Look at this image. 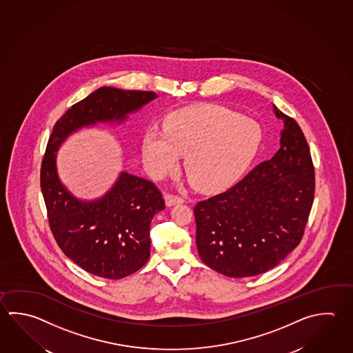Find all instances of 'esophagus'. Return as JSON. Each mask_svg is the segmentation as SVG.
<instances>
[{
	"label": "esophagus",
	"mask_w": 353,
	"mask_h": 353,
	"mask_svg": "<svg viewBox=\"0 0 353 353\" xmlns=\"http://www.w3.org/2000/svg\"><path fill=\"white\" fill-rule=\"evenodd\" d=\"M165 201H166L167 207L180 205V203L185 202V200H183L182 197H180V196H174V194H166V196H165Z\"/></svg>",
	"instance_id": "1"
}]
</instances>
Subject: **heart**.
<instances>
[{
  "instance_id": "heart-1",
  "label": "heart",
  "mask_w": 353,
  "mask_h": 353,
  "mask_svg": "<svg viewBox=\"0 0 353 353\" xmlns=\"http://www.w3.org/2000/svg\"><path fill=\"white\" fill-rule=\"evenodd\" d=\"M263 131L251 117L221 106L187 107L167 117L162 128L150 127L141 152L147 172L162 177L181 154L196 186L219 191L239 180L260 150Z\"/></svg>"
}]
</instances>
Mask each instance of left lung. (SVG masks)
I'll return each mask as SVG.
<instances>
[{"instance_id":"obj_1","label":"left lung","mask_w":353,"mask_h":353,"mask_svg":"<svg viewBox=\"0 0 353 353\" xmlns=\"http://www.w3.org/2000/svg\"><path fill=\"white\" fill-rule=\"evenodd\" d=\"M283 121L279 150L243 180L196 207L201 260L228 277H251L277 266L299 246L314 197V170L297 122Z\"/></svg>"}]
</instances>
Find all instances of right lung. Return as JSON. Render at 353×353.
Returning a JSON list of instances; mask_svg holds the SVG:
<instances>
[{
  "instance_id": "add662e5",
  "label": "right lung",
  "mask_w": 353,
  "mask_h": 353,
  "mask_svg": "<svg viewBox=\"0 0 353 353\" xmlns=\"http://www.w3.org/2000/svg\"><path fill=\"white\" fill-rule=\"evenodd\" d=\"M159 96L151 91L100 87L56 122L41 167V190L54 240L62 252L91 274L120 279L139 271L150 257L153 216L165 210L151 181L121 171L99 199L76 197L61 181L57 152L82 128L120 126Z\"/></svg>"
}]
</instances>
